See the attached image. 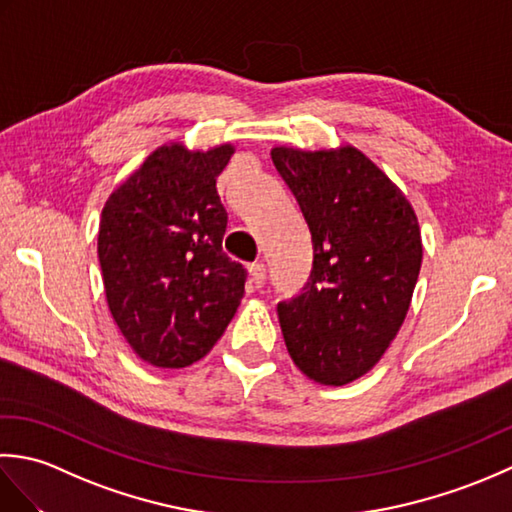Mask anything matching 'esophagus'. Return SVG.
Wrapping results in <instances>:
<instances>
[{"instance_id":"obj_1","label":"esophagus","mask_w":512,"mask_h":512,"mask_svg":"<svg viewBox=\"0 0 512 512\" xmlns=\"http://www.w3.org/2000/svg\"><path fill=\"white\" fill-rule=\"evenodd\" d=\"M248 273H250V279H253V284L257 288H262L266 284V266L264 262H255L248 266Z\"/></svg>"}]
</instances>
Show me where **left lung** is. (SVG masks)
<instances>
[{
  "instance_id": "1",
  "label": "left lung",
  "mask_w": 512,
  "mask_h": 512,
  "mask_svg": "<svg viewBox=\"0 0 512 512\" xmlns=\"http://www.w3.org/2000/svg\"><path fill=\"white\" fill-rule=\"evenodd\" d=\"M312 235V270L277 314L292 361L321 385L367 374L407 317L422 242L405 195L354 147L273 149Z\"/></svg>"
}]
</instances>
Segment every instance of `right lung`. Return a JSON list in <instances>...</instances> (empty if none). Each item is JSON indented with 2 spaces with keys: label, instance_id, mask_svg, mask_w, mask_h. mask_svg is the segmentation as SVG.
<instances>
[{
  "label": "right lung",
  "instance_id": "1",
  "mask_svg": "<svg viewBox=\"0 0 512 512\" xmlns=\"http://www.w3.org/2000/svg\"><path fill=\"white\" fill-rule=\"evenodd\" d=\"M231 156V145L158 147L103 206L107 306L132 350L156 367L209 354L244 297L248 275L222 250L228 213L215 187Z\"/></svg>",
  "mask_w": 512,
  "mask_h": 512
}]
</instances>
